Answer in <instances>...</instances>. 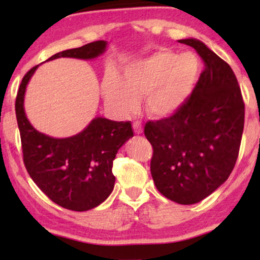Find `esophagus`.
Here are the masks:
<instances>
[{"instance_id":"esophagus-1","label":"esophagus","mask_w":260,"mask_h":260,"mask_svg":"<svg viewBox=\"0 0 260 260\" xmlns=\"http://www.w3.org/2000/svg\"><path fill=\"white\" fill-rule=\"evenodd\" d=\"M133 128H134V132H136L137 134L143 133V127H142V123H140V122H138V121L134 122Z\"/></svg>"}]
</instances>
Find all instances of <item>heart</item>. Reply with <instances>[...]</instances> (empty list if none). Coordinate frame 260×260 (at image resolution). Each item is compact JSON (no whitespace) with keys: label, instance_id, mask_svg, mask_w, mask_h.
<instances>
[{"label":"heart","instance_id":"obj_1","mask_svg":"<svg viewBox=\"0 0 260 260\" xmlns=\"http://www.w3.org/2000/svg\"><path fill=\"white\" fill-rule=\"evenodd\" d=\"M201 73V62L193 52L178 55L159 50L124 68V78L109 70L101 91L104 100L118 112L129 113L147 98V111L154 117H169L177 112L194 90Z\"/></svg>","mask_w":260,"mask_h":260}]
</instances>
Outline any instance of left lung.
Here are the masks:
<instances>
[{
  "mask_svg": "<svg viewBox=\"0 0 260 260\" xmlns=\"http://www.w3.org/2000/svg\"><path fill=\"white\" fill-rule=\"evenodd\" d=\"M180 43L193 47L205 68L187 103L169 117L148 121L144 134L153 147L150 171L157 190L188 205L210 196L234 170L244 103L228 62L197 39Z\"/></svg>",
  "mask_w": 260,
  "mask_h": 260,
  "instance_id": "1",
  "label": "left lung"
}]
</instances>
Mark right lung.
<instances>
[{"label":"right lung","mask_w":260,"mask_h":260,"mask_svg":"<svg viewBox=\"0 0 260 260\" xmlns=\"http://www.w3.org/2000/svg\"><path fill=\"white\" fill-rule=\"evenodd\" d=\"M106 49V41L89 43L66 50L58 57L95 58ZM38 66L23 77L16 98V116L22 140L23 161L37 186L59 207L85 211L101 204L115 186L112 165L116 154L131 137L129 121L117 122L96 117L83 132L70 138H52L38 132L24 112V92Z\"/></svg>","instance_id":"1"}]
</instances>
